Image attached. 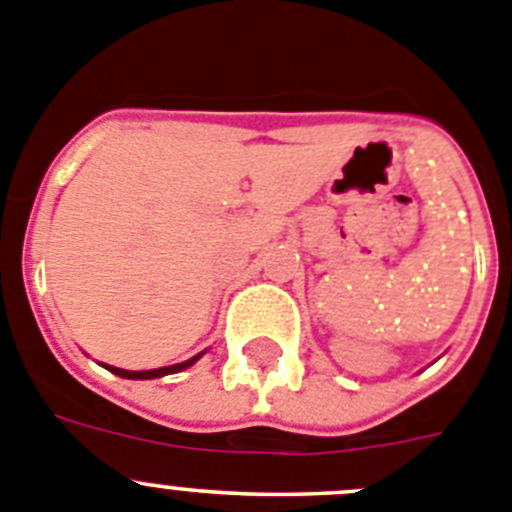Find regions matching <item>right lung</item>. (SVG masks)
Returning a JSON list of instances; mask_svg holds the SVG:
<instances>
[{
    "mask_svg": "<svg viewBox=\"0 0 512 512\" xmlns=\"http://www.w3.org/2000/svg\"><path fill=\"white\" fill-rule=\"evenodd\" d=\"M201 357H204V352H199V354H196V357L186 359V362H178V365L158 367V370H137V372H135V370H122V367L104 365V362H101V367H107V370L112 372V375H119V377H124V380H155V377L176 375V372H181V370H188V367H191V365H196V362H199Z\"/></svg>",
    "mask_w": 512,
    "mask_h": 512,
    "instance_id": "1",
    "label": "right lung"
}]
</instances>
